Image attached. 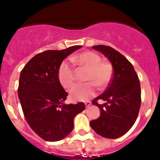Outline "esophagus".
I'll list each match as a JSON object with an SVG mask.
<instances>
[{
  "label": "esophagus",
  "instance_id": "34e87169",
  "mask_svg": "<svg viewBox=\"0 0 160 160\" xmlns=\"http://www.w3.org/2000/svg\"><path fill=\"white\" fill-rule=\"evenodd\" d=\"M85 104H86V108H89V106L91 105V102H85Z\"/></svg>",
  "mask_w": 160,
  "mask_h": 160
}]
</instances>
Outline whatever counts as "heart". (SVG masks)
<instances>
[{
	"label": "heart",
	"mask_w": 160,
	"mask_h": 160,
	"mask_svg": "<svg viewBox=\"0 0 160 160\" xmlns=\"http://www.w3.org/2000/svg\"><path fill=\"white\" fill-rule=\"evenodd\" d=\"M71 63L79 70L86 71L83 85L76 86L70 92V96L74 101H86L95 94V86L104 90L111 83L113 74V65L110 62L102 61V57L93 51H85L72 56ZM58 78L61 85L66 89L74 84V71L69 64L64 62L59 66Z\"/></svg>",
	"instance_id": "heart-1"
}]
</instances>
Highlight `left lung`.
Returning a JSON list of instances; mask_svg holds the SVG:
<instances>
[{
	"label": "left lung",
	"instance_id": "left-lung-1",
	"mask_svg": "<svg viewBox=\"0 0 160 160\" xmlns=\"http://www.w3.org/2000/svg\"><path fill=\"white\" fill-rule=\"evenodd\" d=\"M105 56L113 68L112 80L105 91L92 100L100 108V117L90 121V126L101 136L117 138L126 134L135 123L141 107L138 77L127 58L111 47L93 46ZM103 100L104 104L98 103Z\"/></svg>",
	"mask_w": 160,
	"mask_h": 160
}]
</instances>
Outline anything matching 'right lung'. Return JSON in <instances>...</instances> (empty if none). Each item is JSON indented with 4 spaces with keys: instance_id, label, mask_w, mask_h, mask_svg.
<instances>
[{
    "instance_id": "obj_1",
    "label": "right lung",
    "mask_w": 160,
    "mask_h": 160,
    "mask_svg": "<svg viewBox=\"0 0 160 160\" xmlns=\"http://www.w3.org/2000/svg\"><path fill=\"white\" fill-rule=\"evenodd\" d=\"M82 46L47 50L34 56L22 70L18 96L27 122L47 141L63 139L74 128V118L85 109L83 102L65 104L68 96L58 71L62 61Z\"/></svg>"
}]
</instances>
